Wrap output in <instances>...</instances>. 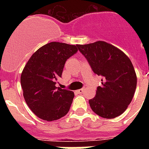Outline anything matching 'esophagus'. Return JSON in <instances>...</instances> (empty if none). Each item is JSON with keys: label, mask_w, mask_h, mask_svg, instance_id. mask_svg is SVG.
<instances>
[{"label": "esophagus", "mask_w": 149, "mask_h": 149, "mask_svg": "<svg viewBox=\"0 0 149 149\" xmlns=\"http://www.w3.org/2000/svg\"><path fill=\"white\" fill-rule=\"evenodd\" d=\"M84 89H79V90H78V91H77V93H82L83 92H84Z\"/></svg>", "instance_id": "34e87169"}]
</instances>
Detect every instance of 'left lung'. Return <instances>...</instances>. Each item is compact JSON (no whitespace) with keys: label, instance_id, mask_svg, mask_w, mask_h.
Wrapping results in <instances>:
<instances>
[{"label":"left lung","instance_id":"obj_1","mask_svg":"<svg viewBox=\"0 0 149 149\" xmlns=\"http://www.w3.org/2000/svg\"><path fill=\"white\" fill-rule=\"evenodd\" d=\"M77 47L93 72L103 77L102 86L89 100L92 111L104 118H117L126 111L136 90L137 76L132 61L118 48L104 41Z\"/></svg>","mask_w":149,"mask_h":149}]
</instances>
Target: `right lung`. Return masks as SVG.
Wrapping results in <instances>:
<instances>
[{
  "label": "right lung",
  "instance_id": "1",
  "mask_svg": "<svg viewBox=\"0 0 149 149\" xmlns=\"http://www.w3.org/2000/svg\"><path fill=\"white\" fill-rule=\"evenodd\" d=\"M78 50L77 45L52 42L30 57L21 75L24 100L42 120H58L69 112L74 97L71 91L56 87L65 61Z\"/></svg>",
  "mask_w": 149,
  "mask_h": 149
}]
</instances>
